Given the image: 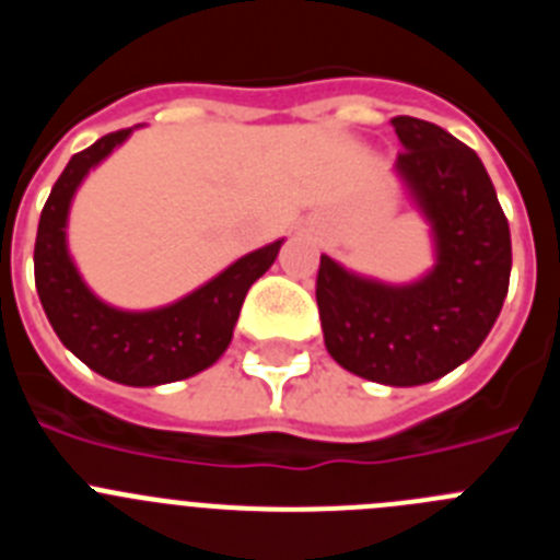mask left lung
<instances>
[{
  "label": "left lung",
  "instance_id": "left-lung-1",
  "mask_svg": "<svg viewBox=\"0 0 560 560\" xmlns=\"http://www.w3.org/2000/svg\"><path fill=\"white\" fill-rule=\"evenodd\" d=\"M395 173L429 221L434 266L415 283L355 275L323 255L316 305L325 348L350 373L418 387L471 359L511 283V226L482 160L440 126L393 117Z\"/></svg>",
  "mask_w": 560,
  "mask_h": 560
}]
</instances>
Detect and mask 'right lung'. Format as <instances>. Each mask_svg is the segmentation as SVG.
<instances>
[{"label":"right lung","mask_w":560,"mask_h":560,"mask_svg":"<svg viewBox=\"0 0 560 560\" xmlns=\"http://www.w3.org/2000/svg\"><path fill=\"white\" fill-rule=\"evenodd\" d=\"M131 128L101 137L75 153L42 210L36 235V291L49 325L69 353L126 387H160L212 368L230 348L244 296L257 277L275 264L283 241L237 257L210 283L171 305L122 311L103 303L83 283L67 246V219L75 190L92 167L128 140Z\"/></svg>","instance_id":"1"}]
</instances>
